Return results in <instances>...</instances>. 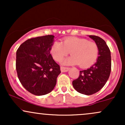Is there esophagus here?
Segmentation results:
<instances>
[{
    "instance_id": "34e87169",
    "label": "esophagus",
    "mask_w": 125,
    "mask_h": 125,
    "mask_svg": "<svg viewBox=\"0 0 125 125\" xmlns=\"http://www.w3.org/2000/svg\"><path fill=\"white\" fill-rule=\"evenodd\" d=\"M69 67H63V66L61 67V72H67L69 71Z\"/></svg>"
}]
</instances>
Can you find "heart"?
<instances>
[{
  "mask_svg": "<svg viewBox=\"0 0 125 125\" xmlns=\"http://www.w3.org/2000/svg\"><path fill=\"white\" fill-rule=\"evenodd\" d=\"M53 58L61 62L69 53L72 56L63 62L64 64H79L81 68H88L96 62L99 54L96 43L76 37L66 38L63 42H55L52 46Z\"/></svg>",
  "mask_w": 125,
  "mask_h": 125,
  "instance_id": "obj_1",
  "label": "heart"
}]
</instances>
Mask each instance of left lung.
<instances>
[{
	"mask_svg": "<svg viewBox=\"0 0 125 125\" xmlns=\"http://www.w3.org/2000/svg\"><path fill=\"white\" fill-rule=\"evenodd\" d=\"M89 36L98 45L99 56L94 65L80 71L78 78L72 82L74 89L86 95H91L99 91L106 83L111 71L110 51L106 42L97 36Z\"/></svg>",
	"mask_w": 125,
	"mask_h": 125,
	"instance_id": "8db88e82",
	"label": "left lung"
}]
</instances>
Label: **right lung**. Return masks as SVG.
Masks as SVG:
<instances>
[{
  "instance_id": "add662e5",
  "label": "right lung",
  "mask_w": 125,
  "mask_h": 125,
  "mask_svg": "<svg viewBox=\"0 0 125 125\" xmlns=\"http://www.w3.org/2000/svg\"><path fill=\"white\" fill-rule=\"evenodd\" d=\"M54 36L33 38L21 44L16 52V69L21 84L36 96L50 93L61 73L60 66L51 54Z\"/></svg>"
}]
</instances>
